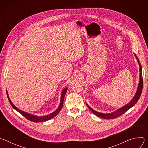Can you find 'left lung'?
I'll return each mask as SVG.
<instances>
[{
    "mask_svg": "<svg viewBox=\"0 0 148 148\" xmlns=\"http://www.w3.org/2000/svg\"><path fill=\"white\" fill-rule=\"evenodd\" d=\"M135 57L136 58L138 62L139 63V70H140V79H139V83L138 85V90L136 92L135 95L134 96V98L131 100V101L128 103L127 105H126L125 106L123 107L122 108H121L119 109H118L117 111H116L115 112H114L112 113L111 114H103V113H100L98 112L95 111V110H94L92 108H91L90 107H89V105L86 103V105H87V107H88V108L90 110V111L95 115L102 118H104V119H114L116 118L117 117H119V116L122 115V114H123L125 112H126L128 110H130L131 108H132L134 105H135L136 104V103L138 102V101L139 100L140 95L142 94V89H143V77H142V66L140 64V62L138 58V57L136 56V55L135 54H134Z\"/></svg>",
    "mask_w": 148,
    "mask_h": 148,
    "instance_id": "8db88e82",
    "label": "left lung"
}]
</instances>
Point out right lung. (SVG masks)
I'll return each instance as SVG.
<instances>
[{"instance_id": "add662e5", "label": "right lung", "mask_w": 148, "mask_h": 148, "mask_svg": "<svg viewBox=\"0 0 148 148\" xmlns=\"http://www.w3.org/2000/svg\"><path fill=\"white\" fill-rule=\"evenodd\" d=\"M67 91V88H65L64 90H63V91H62V94H61V100H60V103L59 105V107L53 113L50 114V115L45 116H35L32 114H29L27 112H23L22 111H21L20 110L18 109L17 107H16L14 105H13V103L12 102V101H10V99H9V95H8V91L6 90V94H7V96H8V98L9 99V101L10 102V103L11 104L12 107L16 110L17 112H18L20 114H22L23 116H25L26 119H27L29 121H31L33 122H44V121H46L48 120H50L51 119H52L53 118H54V116H56L60 111V110H61V108L62 107V105H63V101H64V98L65 97V95L66 94V92Z\"/></svg>"}]
</instances>
